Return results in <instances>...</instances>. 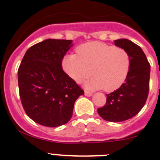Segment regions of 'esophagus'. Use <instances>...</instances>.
Wrapping results in <instances>:
<instances>
[{"label":"esophagus","instance_id":"1","mask_svg":"<svg viewBox=\"0 0 160 160\" xmlns=\"http://www.w3.org/2000/svg\"><path fill=\"white\" fill-rule=\"evenodd\" d=\"M84 95H86V96H92V92H88V91H84Z\"/></svg>","mask_w":160,"mask_h":160}]
</instances>
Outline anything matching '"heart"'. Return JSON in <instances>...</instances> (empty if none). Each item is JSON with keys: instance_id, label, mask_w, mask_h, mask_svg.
<instances>
[{"instance_id": "heart-1", "label": "heart", "mask_w": 160, "mask_h": 160, "mask_svg": "<svg viewBox=\"0 0 160 160\" xmlns=\"http://www.w3.org/2000/svg\"><path fill=\"white\" fill-rule=\"evenodd\" d=\"M77 54H68L62 61L67 75L80 83L92 73L94 77L85 85L92 89L114 92L125 82L130 59L127 52L101 42H91L77 49Z\"/></svg>"}]
</instances>
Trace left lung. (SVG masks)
<instances>
[{"label":"left lung","mask_w":160,"mask_h":160,"mask_svg":"<svg viewBox=\"0 0 160 160\" xmlns=\"http://www.w3.org/2000/svg\"><path fill=\"white\" fill-rule=\"evenodd\" d=\"M114 45L129 55L130 65L125 83L107 95L105 106L98 109L104 120L120 122L132 118L143 108L149 91L150 64L142 49L129 39H118Z\"/></svg>","instance_id":"8db88e82"}]
</instances>
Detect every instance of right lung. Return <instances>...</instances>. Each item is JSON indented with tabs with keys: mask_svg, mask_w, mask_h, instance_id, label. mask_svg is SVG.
Wrapping results in <instances>:
<instances>
[{
	"mask_svg": "<svg viewBox=\"0 0 160 160\" xmlns=\"http://www.w3.org/2000/svg\"><path fill=\"white\" fill-rule=\"evenodd\" d=\"M72 40L46 39L27 50L18 69L22 105L28 117L47 127L69 122L83 91L63 71L62 62Z\"/></svg>",
	"mask_w": 160,
	"mask_h": 160,
	"instance_id": "1",
	"label": "right lung"
}]
</instances>
